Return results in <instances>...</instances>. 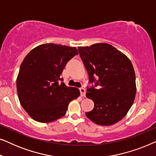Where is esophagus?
<instances>
[{
	"label": "esophagus",
	"instance_id": "obj_1",
	"mask_svg": "<svg viewBox=\"0 0 156 156\" xmlns=\"http://www.w3.org/2000/svg\"><path fill=\"white\" fill-rule=\"evenodd\" d=\"M80 91L81 96H82V97H84L85 95H86V90H85V89L80 88Z\"/></svg>",
	"mask_w": 156,
	"mask_h": 156
}]
</instances>
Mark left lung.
I'll return each instance as SVG.
<instances>
[{"instance_id":"8db88e82","label":"left lung","mask_w":156,"mask_h":156,"mask_svg":"<svg viewBox=\"0 0 156 156\" xmlns=\"http://www.w3.org/2000/svg\"><path fill=\"white\" fill-rule=\"evenodd\" d=\"M78 50L89 82H95L97 87L87 89L86 96L93 100L94 107L86 116L101 126L119 122L127 114L136 97V74L131 60L107 43L79 47Z\"/></svg>"}]
</instances>
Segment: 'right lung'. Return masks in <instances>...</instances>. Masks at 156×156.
I'll return each instance as SVG.
<instances>
[{"mask_svg": "<svg viewBox=\"0 0 156 156\" xmlns=\"http://www.w3.org/2000/svg\"><path fill=\"white\" fill-rule=\"evenodd\" d=\"M76 55L75 47L48 43L33 49L23 59L17 91L20 104L35 121L49 123L62 118L69 102L80 95L77 88L60 83L66 64Z\"/></svg>", "mask_w": 156, "mask_h": 156, "instance_id": "right-lung-1", "label": "right lung"}]
</instances>
